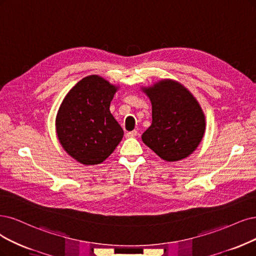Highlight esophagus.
<instances>
[{
	"label": "esophagus",
	"instance_id": "1",
	"mask_svg": "<svg viewBox=\"0 0 256 256\" xmlns=\"http://www.w3.org/2000/svg\"><path fill=\"white\" fill-rule=\"evenodd\" d=\"M137 135H138V132L136 130H132V132H128L126 136L128 138H133V137H136Z\"/></svg>",
	"mask_w": 256,
	"mask_h": 256
}]
</instances>
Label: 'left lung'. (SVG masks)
Listing matches in <instances>:
<instances>
[{
	"instance_id": "1",
	"label": "left lung",
	"mask_w": 256,
	"mask_h": 256,
	"mask_svg": "<svg viewBox=\"0 0 256 256\" xmlns=\"http://www.w3.org/2000/svg\"><path fill=\"white\" fill-rule=\"evenodd\" d=\"M152 103V124L141 136L164 160L178 162L191 155L204 134V114L184 85L166 79L144 88Z\"/></svg>"
}]
</instances>
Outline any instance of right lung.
Returning a JSON list of instances; mask_svg holds the SVG:
<instances>
[{"mask_svg":"<svg viewBox=\"0 0 256 256\" xmlns=\"http://www.w3.org/2000/svg\"><path fill=\"white\" fill-rule=\"evenodd\" d=\"M118 88L100 76L80 80L66 94L56 119L66 153L85 166L103 162L119 144L123 130L110 112Z\"/></svg>","mask_w":256,"mask_h":256,"instance_id":"obj_1","label":"right lung"}]
</instances>
